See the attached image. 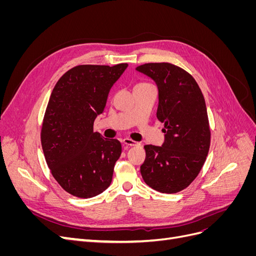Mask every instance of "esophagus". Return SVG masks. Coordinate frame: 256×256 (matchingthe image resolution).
<instances>
[{
    "mask_svg": "<svg viewBox=\"0 0 256 256\" xmlns=\"http://www.w3.org/2000/svg\"><path fill=\"white\" fill-rule=\"evenodd\" d=\"M124 144L125 145H128V146H136L138 143V142H136V141H134V140H131V138H122V141Z\"/></svg>",
    "mask_w": 256,
    "mask_h": 256,
    "instance_id": "obj_1",
    "label": "esophagus"
}]
</instances>
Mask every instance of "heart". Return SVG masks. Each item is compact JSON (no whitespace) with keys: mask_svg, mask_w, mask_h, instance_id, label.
<instances>
[{"mask_svg":"<svg viewBox=\"0 0 256 256\" xmlns=\"http://www.w3.org/2000/svg\"><path fill=\"white\" fill-rule=\"evenodd\" d=\"M138 84H142V83H138Z\"/></svg>","mask_w":256,"mask_h":256,"instance_id":"b5f03b06","label":"heart"}]
</instances>
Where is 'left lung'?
Here are the masks:
<instances>
[{"mask_svg":"<svg viewBox=\"0 0 256 256\" xmlns=\"http://www.w3.org/2000/svg\"><path fill=\"white\" fill-rule=\"evenodd\" d=\"M136 70L157 84V118L164 124L162 131L166 134L162 146H144L142 177L159 192H180L196 180L210 146L204 96L194 78L171 63H147Z\"/></svg>","mask_w":256,"mask_h":256,"instance_id":"obj_1","label":"left lung"}]
</instances>
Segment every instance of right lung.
Segmentation results:
<instances>
[{"instance_id": "right-lung-1", "label": "right lung", "mask_w": 256, "mask_h": 256, "mask_svg": "<svg viewBox=\"0 0 256 256\" xmlns=\"http://www.w3.org/2000/svg\"><path fill=\"white\" fill-rule=\"evenodd\" d=\"M127 66H76L60 76L51 92L42 146L51 174L74 196H96L112 182L122 144L94 132V120L104 112L111 88Z\"/></svg>"}]
</instances>
